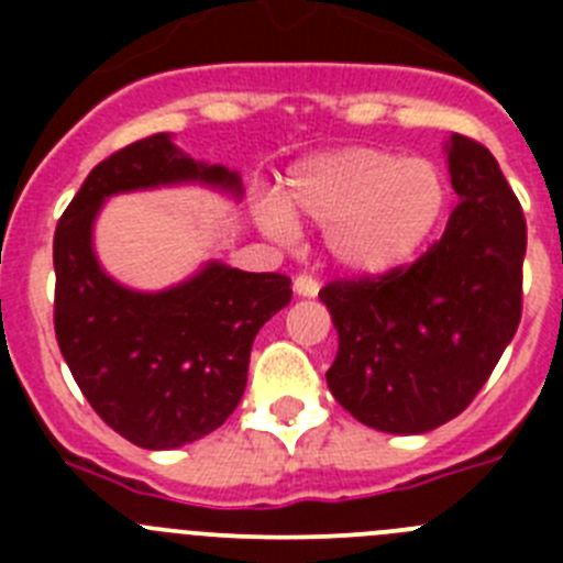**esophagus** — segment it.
I'll return each mask as SVG.
<instances>
[{"label":"esophagus","mask_w":563,"mask_h":563,"mask_svg":"<svg viewBox=\"0 0 563 563\" xmlns=\"http://www.w3.org/2000/svg\"><path fill=\"white\" fill-rule=\"evenodd\" d=\"M292 290H296V296H305V298H316L318 290H321V285H318L316 278L312 276H296L292 278Z\"/></svg>","instance_id":"obj_1"}]
</instances>
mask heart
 Listing matches in <instances>:
<instances>
[{"label": "heart", "mask_w": 563, "mask_h": 563, "mask_svg": "<svg viewBox=\"0 0 563 563\" xmlns=\"http://www.w3.org/2000/svg\"><path fill=\"white\" fill-rule=\"evenodd\" d=\"M445 206L434 163L380 148H341L301 163L287 186L285 208L271 202L262 225L273 236L296 233L292 217L327 231V247L341 271L380 276L406 265L429 239Z\"/></svg>", "instance_id": "obj_1"}]
</instances>
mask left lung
Segmentation results:
<instances>
[{"instance_id":"left-lung-1","label":"left lung","mask_w":563,"mask_h":563,"mask_svg":"<svg viewBox=\"0 0 563 563\" xmlns=\"http://www.w3.org/2000/svg\"><path fill=\"white\" fill-rule=\"evenodd\" d=\"M460 206L409 267L332 282L318 298L338 330L332 397L386 434H426L467 409L521 321L527 225L499 163L451 134Z\"/></svg>"}]
</instances>
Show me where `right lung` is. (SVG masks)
I'll return each mask as SVG.
<instances>
[{"label":"right lung","mask_w":563,"mask_h":563,"mask_svg":"<svg viewBox=\"0 0 563 563\" xmlns=\"http://www.w3.org/2000/svg\"><path fill=\"white\" fill-rule=\"evenodd\" d=\"M200 186L242 200V177L194 161L161 132L98 163L58 220L56 338L78 389L109 429L148 451L180 449L220 429L242 400L253 338L290 305V278L208 262L157 292L114 282L92 247L114 194Z\"/></svg>","instance_id":"obj_1"}]
</instances>
